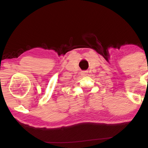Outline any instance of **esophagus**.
I'll list each match as a JSON object with an SVG mask.
<instances>
[{
    "instance_id": "esophagus-1",
    "label": "esophagus",
    "mask_w": 148,
    "mask_h": 148,
    "mask_svg": "<svg viewBox=\"0 0 148 148\" xmlns=\"http://www.w3.org/2000/svg\"><path fill=\"white\" fill-rule=\"evenodd\" d=\"M81 75L86 76V75H87V72H81Z\"/></svg>"
}]
</instances>
